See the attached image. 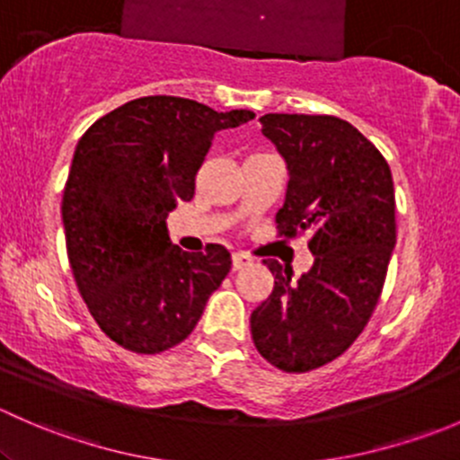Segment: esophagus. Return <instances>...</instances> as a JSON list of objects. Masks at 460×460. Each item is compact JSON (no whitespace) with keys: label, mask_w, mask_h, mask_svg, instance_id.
Masks as SVG:
<instances>
[{"label":"esophagus","mask_w":460,"mask_h":460,"mask_svg":"<svg viewBox=\"0 0 460 460\" xmlns=\"http://www.w3.org/2000/svg\"><path fill=\"white\" fill-rule=\"evenodd\" d=\"M252 262H253V260L249 256H244V253H234V258H231V267H234V271L249 267Z\"/></svg>","instance_id":"34e87169"}]
</instances>
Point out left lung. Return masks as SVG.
<instances>
[{
  "mask_svg": "<svg viewBox=\"0 0 460 460\" xmlns=\"http://www.w3.org/2000/svg\"><path fill=\"white\" fill-rule=\"evenodd\" d=\"M287 164L280 234L309 231L314 267L262 260L273 291L252 314L262 358L282 372H309L338 358L358 338L383 291L396 244V200L389 164L363 133L332 115L260 118Z\"/></svg>",
  "mask_w": 460,
  "mask_h": 460,
  "instance_id": "obj_1",
  "label": "left lung"
}]
</instances>
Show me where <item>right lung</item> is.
<instances>
[{
	"label": "right lung",
	"instance_id": "add662e5",
	"mask_svg": "<svg viewBox=\"0 0 460 460\" xmlns=\"http://www.w3.org/2000/svg\"><path fill=\"white\" fill-rule=\"evenodd\" d=\"M253 118L151 95L111 111L77 142L62 198L68 262L91 316L124 349L157 354L182 342L229 273L222 244L182 252L166 217L196 193L213 136Z\"/></svg>",
	"mask_w": 460,
	"mask_h": 460
}]
</instances>
